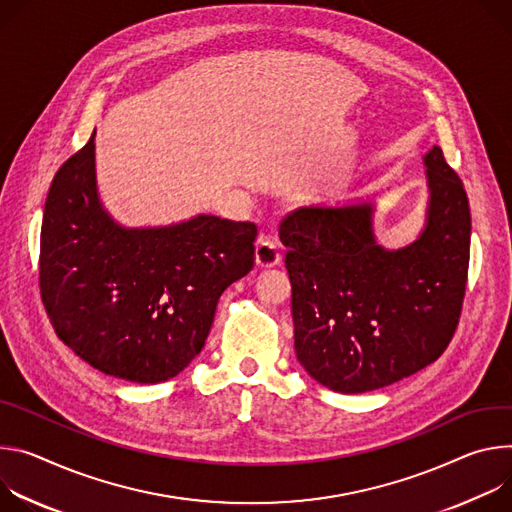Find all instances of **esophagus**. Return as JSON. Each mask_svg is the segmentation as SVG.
I'll return each instance as SVG.
<instances>
[{"instance_id": "esophagus-1", "label": "esophagus", "mask_w": 512, "mask_h": 512, "mask_svg": "<svg viewBox=\"0 0 512 512\" xmlns=\"http://www.w3.org/2000/svg\"><path fill=\"white\" fill-rule=\"evenodd\" d=\"M282 254H280V246L278 242L270 240V238H260L258 246H256V264L260 268H270L276 266L280 262Z\"/></svg>"}]
</instances>
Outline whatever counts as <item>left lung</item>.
<instances>
[{"label":"left lung","instance_id":"1","mask_svg":"<svg viewBox=\"0 0 512 512\" xmlns=\"http://www.w3.org/2000/svg\"><path fill=\"white\" fill-rule=\"evenodd\" d=\"M423 234L384 250L372 205L303 207L280 223L289 250L295 350L323 386L368 392L435 362L460 323L470 264L468 195L433 146Z\"/></svg>","mask_w":512,"mask_h":512}]
</instances>
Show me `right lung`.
Masks as SVG:
<instances>
[{"instance_id":"1","label":"right lung","mask_w":512,"mask_h":512,"mask_svg":"<svg viewBox=\"0 0 512 512\" xmlns=\"http://www.w3.org/2000/svg\"><path fill=\"white\" fill-rule=\"evenodd\" d=\"M258 227L199 215L126 230L95 189V142L54 175L38 285L46 315L81 360L140 384L177 376L201 352L221 293L254 268Z\"/></svg>"}]
</instances>
